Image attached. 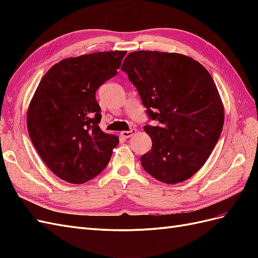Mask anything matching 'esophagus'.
<instances>
[{"instance_id": "esophagus-1", "label": "esophagus", "mask_w": 258, "mask_h": 258, "mask_svg": "<svg viewBox=\"0 0 258 258\" xmlns=\"http://www.w3.org/2000/svg\"><path fill=\"white\" fill-rule=\"evenodd\" d=\"M136 132V129L135 128H131L129 131H121L120 132V137L124 138V139H128L130 138L131 136H134V134Z\"/></svg>"}]
</instances>
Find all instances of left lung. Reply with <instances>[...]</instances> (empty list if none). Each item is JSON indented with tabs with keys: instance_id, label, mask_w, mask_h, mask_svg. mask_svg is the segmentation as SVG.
I'll list each match as a JSON object with an SVG mask.
<instances>
[{
	"instance_id": "left-lung-1",
	"label": "left lung",
	"mask_w": 258,
	"mask_h": 258,
	"mask_svg": "<svg viewBox=\"0 0 258 258\" xmlns=\"http://www.w3.org/2000/svg\"><path fill=\"white\" fill-rule=\"evenodd\" d=\"M135 85L150 120L144 131L152 150L141 156L148 174L166 184L192 176L221 137L224 106L212 76L181 53L130 52L121 66Z\"/></svg>"
}]
</instances>
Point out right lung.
I'll list each match as a JSON object with an SVG mask.
<instances>
[{"instance_id": "1", "label": "right lung", "mask_w": 258, "mask_h": 258, "mask_svg": "<svg viewBox=\"0 0 258 258\" xmlns=\"http://www.w3.org/2000/svg\"><path fill=\"white\" fill-rule=\"evenodd\" d=\"M127 51L68 58L49 69L31 101L27 126L31 141L52 172L83 184L102 172L119 143L99 128L96 91L117 74Z\"/></svg>"}]
</instances>
